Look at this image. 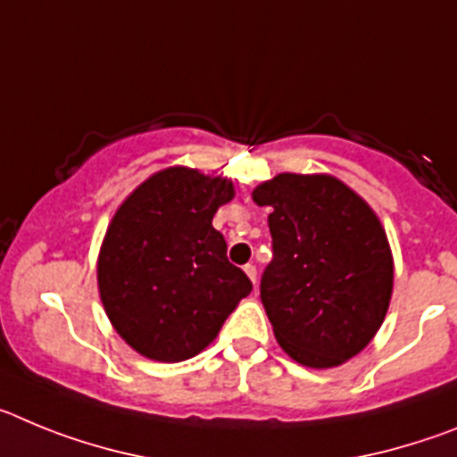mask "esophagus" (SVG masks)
<instances>
[{
	"label": "esophagus",
	"mask_w": 457,
	"mask_h": 457,
	"mask_svg": "<svg viewBox=\"0 0 457 457\" xmlns=\"http://www.w3.org/2000/svg\"><path fill=\"white\" fill-rule=\"evenodd\" d=\"M245 272H247V277L252 278V284H256L258 281V272H256V265L253 263H247L245 265Z\"/></svg>",
	"instance_id": "34e87169"
}]
</instances>
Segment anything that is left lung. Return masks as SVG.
<instances>
[{
  "label": "left lung",
  "mask_w": 457,
  "mask_h": 457,
  "mask_svg": "<svg viewBox=\"0 0 457 457\" xmlns=\"http://www.w3.org/2000/svg\"><path fill=\"white\" fill-rule=\"evenodd\" d=\"M253 201L272 210L261 300L278 345L311 369L348 361L389 309L394 263L385 228L332 176L281 173L258 185Z\"/></svg>",
  "instance_id": "left-lung-1"
}]
</instances>
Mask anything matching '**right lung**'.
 I'll list each match as a JSON object with an SVG mask.
<instances>
[{"instance_id":"1","label":"right lung","mask_w":457,"mask_h":457,"mask_svg":"<svg viewBox=\"0 0 457 457\" xmlns=\"http://www.w3.org/2000/svg\"><path fill=\"white\" fill-rule=\"evenodd\" d=\"M233 199L226 179L176 167L141 183L114 215L98 261L104 311L116 332L155 361L194 357L252 281L226 256L212 228L217 208Z\"/></svg>"}]
</instances>
